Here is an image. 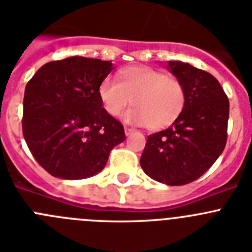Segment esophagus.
Masks as SVG:
<instances>
[{
    "instance_id": "34e87169",
    "label": "esophagus",
    "mask_w": 252,
    "mask_h": 252,
    "mask_svg": "<svg viewBox=\"0 0 252 252\" xmlns=\"http://www.w3.org/2000/svg\"><path fill=\"white\" fill-rule=\"evenodd\" d=\"M133 128H130V127H125V133H126V136H130L131 133H133Z\"/></svg>"
}]
</instances>
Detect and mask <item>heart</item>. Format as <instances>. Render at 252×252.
I'll return each instance as SVG.
<instances>
[{"mask_svg": "<svg viewBox=\"0 0 252 252\" xmlns=\"http://www.w3.org/2000/svg\"><path fill=\"white\" fill-rule=\"evenodd\" d=\"M102 81L98 94L106 112L119 117L126 107L124 121L153 130L166 127L175 121L186 104L184 84L175 77L146 66H135Z\"/></svg>", "mask_w": 252, "mask_h": 252, "instance_id": "b5f03b06", "label": "heart"}]
</instances>
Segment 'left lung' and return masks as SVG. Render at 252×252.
I'll list each match as a JSON object with an SVG mask.
<instances>
[{
  "instance_id": "1",
  "label": "left lung",
  "mask_w": 252,
  "mask_h": 252,
  "mask_svg": "<svg viewBox=\"0 0 252 252\" xmlns=\"http://www.w3.org/2000/svg\"><path fill=\"white\" fill-rule=\"evenodd\" d=\"M168 69L184 84L186 104L170 127L149 135L140 165L151 179L184 186L202 177L223 151L230 102L212 74L179 60H170Z\"/></svg>"
}]
</instances>
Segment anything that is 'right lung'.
Returning a JSON list of instances; mask_svg holds the SVG:
<instances>
[{
	"label": "right lung",
	"mask_w": 252,
	"mask_h": 252,
	"mask_svg": "<svg viewBox=\"0 0 252 252\" xmlns=\"http://www.w3.org/2000/svg\"><path fill=\"white\" fill-rule=\"evenodd\" d=\"M112 69L107 60L69 57L44 64L26 84L22 132L32 157L53 177L95 175L126 139L98 94Z\"/></svg>",
	"instance_id": "right-lung-1"
}]
</instances>
